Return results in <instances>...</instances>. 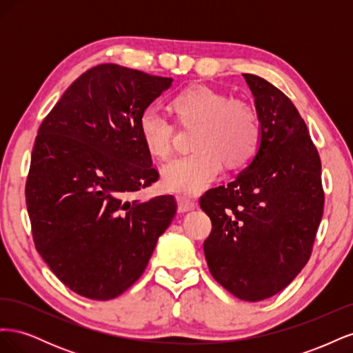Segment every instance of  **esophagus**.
Wrapping results in <instances>:
<instances>
[{
    "label": "esophagus",
    "mask_w": 353,
    "mask_h": 353,
    "mask_svg": "<svg viewBox=\"0 0 353 353\" xmlns=\"http://www.w3.org/2000/svg\"><path fill=\"white\" fill-rule=\"evenodd\" d=\"M176 200H178V212L179 213H185V212H190L196 208V201L190 197L178 196Z\"/></svg>",
    "instance_id": "1"
}]
</instances>
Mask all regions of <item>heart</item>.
<instances>
[{
    "label": "heart",
    "instance_id": "1",
    "mask_svg": "<svg viewBox=\"0 0 353 353\" xmlns=\"http://www.w3.org/2000/svg\"><path fill=\"white\" fill-rule=\"evenodd\" d=\"M172 108L179 122L199 123L196 152L170 160L162 169V184L178 194L194 196L205 191L221 172L222 160L237 166L258 150L261 122L252 105L219 90L194 85L178 94ZM138 131L147 152L157 159L172 153L175 126L153 105L138 117Z\"/></svg>",
    "mask_w": 353,
    "mask_h": 353
}]
</instances>
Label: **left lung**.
<instances>
[{"instance_id":"1","label":"left lung","mask_w":353,"mask_h":353,"mask_svg":"<svg viewBox=\"0 0 353 353\" xmlns=\"http://www.w3.org/2000/svg\"><path fill=\"white\" fill-rule=\"evenodd\" d=\"M261 122L259 150L200 208L212 221L205 240L209 271L241 301L259 302L290 284L311 258L324 212L321 159L287 95L243 73Z\"/></svg>"}]
</instances>
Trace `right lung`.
Listing matches in <instances>:
<instances>
[{"label": "right lung", "instance_id": "right-lung-1", "mask_svg": "<svg viewBox=\"0 0 353 353\" xmlns=\"http://www.w3.org/2000/svg\"><path fill=\"white\" fill-rule=\"evenodd\" d=\"M172 81L104 63L82 73L39 126L25 188L32 237L83 297L128 290L175 216L170 194L130 200L159 179L138 117Z\"/></svg>", "mask_w": 353, "mask_h": 353}]
</instances>
